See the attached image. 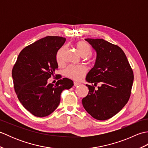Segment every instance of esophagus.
Here are the masks:
<instances>
[{"mask_svg": "<svg viewBox=\"0 0 148 148\" xmlns=\"http://www.w3.org/2000/svg\"><path fill=\"white\" fill-rule=\"evenodd\" d=\"M80 83H77V82H74V86H79V85H80Z\"/></svg>", "mask_w": 148, "mask_h": 148, "instance_id": "1", "label": "esophagus"}]
</instances>
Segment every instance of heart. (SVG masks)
<instances>
[{
	"label": "heart",
	"mask_w": 148,
	"mask_h": 148,
	"mask_svg": "<svg viewBox=\"0 0 148 148\" xmlns=\"http://www.w3.org/2000/svg\"><path fill=\"white\" fill-rule=\"evenodd\" d=\"M76 48L77 52L83 57L89 56L92 53V49L88 44L84 41H79L76 44ZM65 49V47H62L58 50L56 54V60L58 63L62 62V56ZM86 69L83 66L71 65L67 67L65 71V76L72 79L79 81L84 77L86 74Z\"/></svg>",
	"instance_id": "obj_1"
}]
</instances>
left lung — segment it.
Returning <instances> with one entry per match:
<instances>
[{
  "label": "left lung",
  "instance_id": "1",
  "mask_svg": "<svg viewBox=\"0 0 148 148\" xmlns=\"http://www.w3.org/2000/svg\"><path fill=\"white\" fill-rule=\"evenodd\" d=\"M97 53L95 64L86 75L88 95L82 99L84 109L96 119L106 120L117 114L129 100L134 73L123 51L102 39H85Z\"/></svg>",
  "mask_w": 148,
  "mask_h": 148
}]
</instances>
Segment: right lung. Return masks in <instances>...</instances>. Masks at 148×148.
Returning <instances> with one entry per match:
<instances>
[{
    "instance_id": "obj_1",
    "label": "right lung",
    "mask_w": 148,
    "mask_h": 148,
    "mask_svg": "<svg viewBox=\"0 0 148 148\" xmlns=\"http://www.w3.org/2000/svg\"><path fill=\"white\" fill-rule=\"evenodd\" d=\"M65 38L46 36L25 47L19 54L12 71L15 92L23 106L37 117L48 116L58 108L60 95L73 81L60 79L56 85L48 83L58 69L56 54Z\"/></svg>"
}]
</instances>
